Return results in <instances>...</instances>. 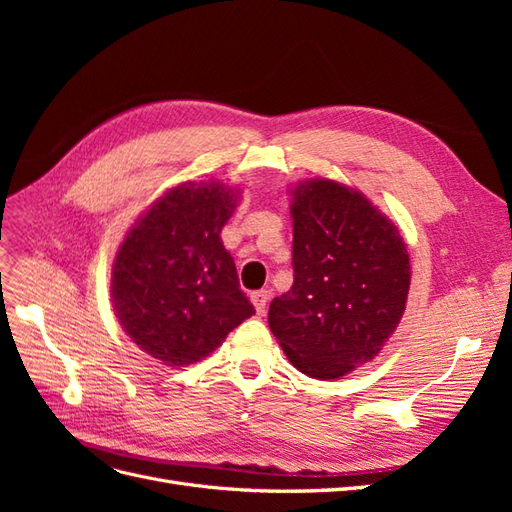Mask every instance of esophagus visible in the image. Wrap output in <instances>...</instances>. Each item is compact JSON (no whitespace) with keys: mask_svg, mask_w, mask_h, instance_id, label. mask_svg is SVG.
Returning a JSON list of instances; mask_svg holds the SVG:
<instances>
[{"mask_svg":"<svg viewBox=\"0 0 512 512\" xmlns=\"http://www.w3.org/2000/svg\"><path fill=\"white\" fill-rule=\"evenodd\" d=\"M267 301H269V292L267 290H256L252 292V303L256 307V312L262 316L267 312Z\"/></svg>","mask_w":512,"mask_h":512,"instance_id":"obj_1","label":"esophagus"}]
</instances>
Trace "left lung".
<instances>
[{"label": "left lung", "instance_id": "8db88e82", "mask_svg": "<svg viewBox=\"0 0 512 512\" xmlns=\"http://www.w3.org/2000/svg\"><path fill=\"white\" fill-rule=\"evenodd\" d=\"M294 282L269 305L288 361L318 380L346 376L380 352L404 316L410 258L397 226L331 179L292 198Z\"/></svg>", "mask_w": 512, "mask_h": 512}]
</instances>
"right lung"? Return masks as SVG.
I'll return each instance as SVG.
<instances>
[{"label":"right lung","instance_id":"1","mask_svg":"<svg viewBox=\"0 0 512 512\" xmlns=\"http://www.w3.org/2000/svg\"><path fill=\"white\" fill-rule=\"evenodd\" d=\"M220 183H183L134 224L113 267V307L123 331L166 365H190L256 314L220 239L235 211Z\"/></svg>","mask_w":512,"mask_h":512}]
</instances>
